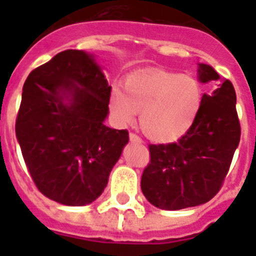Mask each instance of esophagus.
Returning <instances> with one entry per match:
<instances>
[{"mask_svg": "<svg viewBox=\"0 0 256 256\" xmlns=\"http://www.w3.org/2000/svg\"><path fill=\"white\" fill-rule=\"evenodd\" d=\"M130 140H132V142H136V144H140V142H142L140 136L134 134V132H130Z\"/></svg>", "mask_w": 256, "mask_h": 256, "instance_id": "34e87169", "label": "esophagus"}]
</instances>
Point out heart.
<instances>
[{
	"label": "heart",
	"mask_w": 256,
	"mask_h": 256,
	"mask_svg": "<svg viewBox=\"0 0 256 256\" xmlns=\"http://www.w3.org/2000/svg\"><path fill=\"white\" fill-rule=\"evenodd\" d=\"M202 88L190 76L150 72L128 77L124 92L112 88L108 110L116 124H130L140 114L142 132L156 142H172L183 136L198 116Z\"/></svg>",
	"instance_id": "heart-1"
}]
</instances>
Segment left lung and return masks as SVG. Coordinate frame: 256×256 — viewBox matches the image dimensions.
I'll return each instance as SVG.
<instances>
[{
  "label": "left lung",
  "mask_w": 256,
  "mask_h": 256,
  "mask_svg": "<svg viewBox=\"0 0 256 256\" xmlns=\"http://www.w3.org/2000/svg\"><path fill=\"white\" fill-rule=\"evenodd\" d=\"M199 80L216 81L211 66L199 65ZM240 140L236 94L228 80L211 96L203 94L198 116L178 142L148 144L150 162L140 188L148 202L180 210L208 202L218 194Z\"/></svg>",
  "instance_id": "8db88e82"
}]
</instances>
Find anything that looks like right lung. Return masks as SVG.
Instances as JSON below:
<instances>
[{"instance_id": "obj_1", "label": "right lung", "mask_w": 256, "mask_h": 256, "mask_svg": "<svg viewBox=\"0 0 256 256\" xmlns=\"http://www.w3.org/2000/svg\"><path fill=\"white\" fill-rule=\"evenodd\" d=\"M108 86L92 56L65 50L26 78L16 136L34 184L66 206L94 202L128 142L104 124ZM65 100H69L66 104Z\"/></svg>"}]
</instances>
